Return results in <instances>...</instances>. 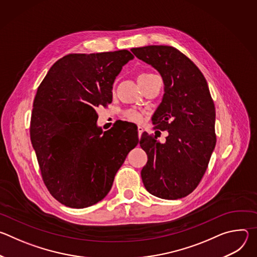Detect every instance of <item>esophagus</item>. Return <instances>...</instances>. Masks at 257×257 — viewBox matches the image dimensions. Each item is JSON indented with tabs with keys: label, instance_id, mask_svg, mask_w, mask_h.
<instances>
[{
	"label": "esophagus",
	"instance_id": "1",
	"mask_svg": "<svg viewBox=\"0 0 257 257\" xmlns=\"http://www.w3.org/2000/svg\"><path fill=\"white\" fill-rule=\"evenodd\" d=\"M137 131H138V136H139V138H140V136H141V134H142V132H143V128L140 127V126H138Z\"/></svg>",
	"mask_w": 257,
	"mask_h": 257
}]
</instances>
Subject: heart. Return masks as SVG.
<instances>
[{"instance_id": "1", "label": "heart", "mask_w": 257, "mask_h": 257, "mask_svg": "<svg viewBox=\"0 0 257 257\" xmlns=\"http://www.w3.org/2000/svg\"><path fill=\"white\" fill-rule=\"evenodd\" d=\"M150 73H142L139 76H144V75H149ZM123 118L134 123H139L142 120V115L137 111L135 108H127L123 112L122 114Z\"/></svg>"}]
</instances>
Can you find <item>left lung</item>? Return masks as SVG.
<instances>
[{
	"instance_id": "left-lung-1",
	"label": "left lung",
	"mask_w": 257,
	"mask_h": 257,
	"mask_svg": "<svg viewBox=\"0 0 257 257\" xmlns=\"http://www.w3.org/2000/svg\"><path fill=\"white\" fill-rule=\"evenodd\" d=\"M131 51L157 69L165 84L153 123L169 135L161 143L142 133L139 143L149 159L141 170L143 185L163 199L183 198L198 186L216 142L215 107L207 82L198 67L174 47Z\"/></svg>"
}]
</instances>
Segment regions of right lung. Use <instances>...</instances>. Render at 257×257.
Segmentation results:
<instances>
[{
    "instance_id": "right-lung-1",
    "label": "right lung",
    "mask_w": 257,
    "mask_h": 257,
    "mask_svg": "<svg viewBox=\"0 0 257 257\" xmlns=\"http://www.w3.org/2000/svg\"><path fill=\"white\" fill-rule=\"evenodd\" d=\"M134 56L127 50L70 54L57 61L33 100L30 139L52 196L72 208L95 204L139 142L127 123L104 131L96 107L112 102L113 83Z\"/></svg>"
}]
</instances>
